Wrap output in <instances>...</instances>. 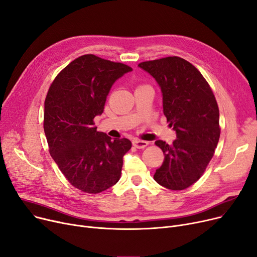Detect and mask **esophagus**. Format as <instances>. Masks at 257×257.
Returning <instances> with one entry per match:
<instances>
[{
	"instance_id": "esophagus-1",
	"label": "esophagus",
	"mask_w": 257,
	"mask_h": 257,
	"mask_svg": "<svg viewBox=\"0 0 257 257\" xmlns=\"http://www.w3.org/2000/svg\"><path fill=\"white\" fill-rule=\"evenodd\" d=\"M133 145L137 149H144L149 145V142L140 140V139H135V140H133Z\"/></svg>"
}]
</instances>
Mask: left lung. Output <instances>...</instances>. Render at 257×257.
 <instances>
[{"label":"left lung","mask_w":257,"mask_h":257,"mask_svg":"<svg viewBox=\"0 0 257 257\" xmlns=\"http://www.w3.org/2000/svg\"><path fill=\"white\" fill-rule=\"evenodd\" d=\"M138 66L160 85L163 113L177 133L172 145L155 142L162 150L164 161L154 179L168 189H186L204 174L221 135L214 94L201 72L184 58L168 56Z\"/></svg>","instance_id":"obj_1"}]
</instances>
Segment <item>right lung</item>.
Returning <instances> with one entry per match:
<instances>
[{"label":"right lung","instance_id":"right-lung-1","mask_svg":"<svg viewBox=\"0 0 257 257\" xmlns=\"http://www.w3.org/2000/svg\"><path fill=\"white\" fill-rule=\"evenodd\" d=\"M133 69L94 54L71 62L54 78L45 99L44 131L49 153L72 186L99 193L121 177L122 158L132 142L97 132L113 83Z\"/></svg>","mask_w":257,"mask_h":257}]
</instances>
